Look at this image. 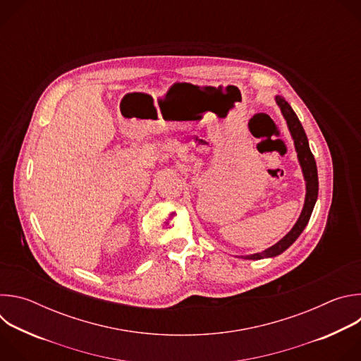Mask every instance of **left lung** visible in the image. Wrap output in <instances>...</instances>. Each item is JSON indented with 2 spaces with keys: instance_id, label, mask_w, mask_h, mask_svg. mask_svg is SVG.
Returning <instances> with one entry per match:
<instances>
[{
  "instance_id": "obj_1",
  "label": "left lung",
  "mask_w": 361,
  "mask_h": 361,
  "mask_svg": "<svg viewBox=\"0 0 361 361\" xmlns=\"http://www.w3.org/2000/svg\"><path fill=\"white\" fill-rule=\"evenodd\" d=\"M276 102L277 106L281 110L283 117L287 121L290 134L294 140V147L297 151V157L301 166V171L304 176V181H305V200H304V207L301 210V214L297 220V223L294 224V227L274 245L269 247L267 250L262 251V252H255V254H250L243 257V259L247 260H260V259H269V257H276L279 254H281L283 251H286L297 238L298 235L302 233V230L305 228L308 220L312 217L314 204L317 201V195H319V176H317V166H316V160L313 152L310 149V145H308V140L307 135L304 133V128L298 120V117L295 116V113L293 111V109L290 107L288 102L277 95L276 97Z\"/></svg>"
}]
</instances>
